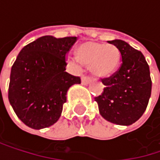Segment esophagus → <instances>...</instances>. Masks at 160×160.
I'll list each match as a JSON object with an SVG mask.
<instances>
[{"instance_id":"1","label":"esophagus","mask_w":160,"mask_h":160,"mask_svg":"<svg viewBox=\"0 0 160 160\" xmlns=\"http://www.w3.org/2000/svg\"><path fill=\"white\" fill-rule=\"evenodd\" d=\"M91 81V78L89 76H82V79H81V83L84 84V85H87L89 84Z\"/></svg>"}]
</instances>
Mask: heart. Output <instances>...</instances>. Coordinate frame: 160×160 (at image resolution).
I'll list each match as a JSON object with an SVG mask.
<instances>
[{"instance_id": "b5f03b06", "label": "heart", "mask_w": 160, "mask_h": 160, "mask_svg": "<svg viewBox=\"0 0 160 160\" xmlns=\"http://www.w3.org/2000/svg\"><path fill=\"white\" fill-rule=\"evenodd\" d=\"M76 57L82 65L90 67L96 77L108 78L116 71L120 53L114 44L86 42L78 47Z\"/></svg>"}]
</instances>
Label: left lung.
<instances>
[{
  "instance_id": "8db88e82",
  "label": "left lung",
  "mask_w": 160,
  "mask_h": 160,
  "mask_svg": "<svg viewBox=\"0 0 160 160\" xmlns=\"http://www.w3.org/2000/svg\"><path fill=\"white\" fill-rule=\"evenodd\" d=\"M121 56L119 68L110 77L101 79L105 85L94 97L101 116L118 125H131L144 114L151 95L152 80L144 54L121 40L109 41Z\"/></svg>"
}]
</instances>
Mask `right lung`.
<instances>
[{
    "instance_id": "right-lung-1",
    "label": "right lung",
    "mask_w": 160,
    "mask_h": 160,
    "mask_svg": "<svg viewBox=\"0 0 160 160\" xmlns=\"http://www.w3.org/2000/svg\"><path fill=\"white\" fill-rule=\"evenodd\" d=\"M77 37L43 36L20 51L11 69L9 102L27 126L40 130L55 123L67 92L80 78L66 71L67 54Z\"/></svg>"
}]
</instances>
